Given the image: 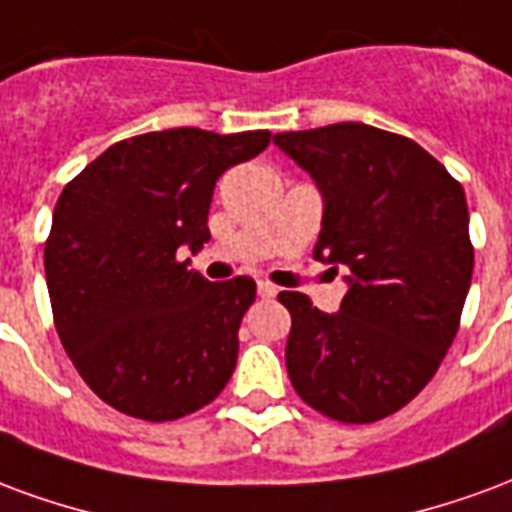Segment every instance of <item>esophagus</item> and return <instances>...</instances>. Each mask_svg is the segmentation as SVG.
<instances>
[{"label":"esophagus","instance_id":"obj_1","mask_svg":"<svg viewBox=\"0 0 512 512\" xmlns=\"http://www.w3.org/2000/svg\"><path fill=\"white\" fill-rule=\"evenodd\" d=\"M278 294V286H272L270 281H259V297H264V300H272Z\"/></svg>","mask_w":512,"mask_h":512}]
</instances>
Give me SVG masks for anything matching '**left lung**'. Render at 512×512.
Instances as JSON below:
<instances>
[{"label":"left lung","instance_id":"left-lung-1","mask_svg":"<svg viewBox=\"0 0 512 512\" xmlns=\"http://www.w3.org/2000/svg\"><path fill=\"white\" fill-rule=\"evenodd\" d=\"M322 193L313 259L346 267L341 311L281 292L286 371L302 401L376 423L431 382L458 333L475 251L464 188L412 138L338 122L272 138Z\"/></svg>","mask_w":512,"mask_h":512}]
</instances>
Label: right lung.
<instances>
[{
	"label": "right lung",
	"mask_w": 512,
	"mask_h": 512,
	"mask_svg": "<svg viewBox=\"0 0 512 512\" xmlns=\"http://www.w3.org/2000/svg\"><path fill=\"white\" fill-rule=\"evenodd\" d=\"M267 144L270 130H155L65 185L43 256L48 297L67 357L108 406L166 423L231 379L256 283L204 281L179 248H204L218 177Z\"/></svg>",
	"instance_id": "1"
}]
</instances>
